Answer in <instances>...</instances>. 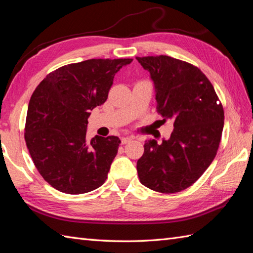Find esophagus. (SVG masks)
Segmentation results:
<instances>
[{"label": "esophagus", "instance_id": "1", "mask_svg": "<svg viewBox=\"0 0 253 253\" xmlns=\"http://www.w3.org/2000/svg\"><path fill=\"white\" fill-rule=\"evenodd\" d=\"M131 140H132L131 137H123V138L121 139L122 144H126V143H128V142H130Z\"/></svg>", "mask_w": 253, "mask_h": 253}]
</instances>
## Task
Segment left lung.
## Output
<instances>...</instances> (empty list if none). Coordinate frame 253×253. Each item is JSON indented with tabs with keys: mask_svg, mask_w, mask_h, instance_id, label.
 <instances>
[{
	"mask_svg": "<svg viewBox=\"0 0 253 253\" xmlns=\"http://www.w3.org/2000/svg\"><path fill=\"white\" fill-rule=\"evenodd\" d=\"M136 58L150 73L163 122L174 123L169 140L144 142L137 162L139 179L154 191L179 192L195 184L215 158L224 127L223 106L198 67L166 55Z\"/></svg>",
	"mask_w": 253,
	"mask_h": 253,
	"instance_id": "8db88e82",
	"label": "left lung"
}]
</instances>
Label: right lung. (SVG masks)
<instances>
[{"label": "right lung", "instance_id": "1", "mask_svg": "<svg viewBox=\"0 0 253 253\" xmlns=\"http://www.w3.org/2000/svg\"><path fill=\"white\" fill-rule=\"evenodd\" d=\"M131 58L87 60L50 73L29 101L25 140L44 180L56 190L82 195L104 184L121 140H88V117L103 104L115 74Z\"/></svg>", "mask_w": 253, "mask_h": 253}]
</instances>
